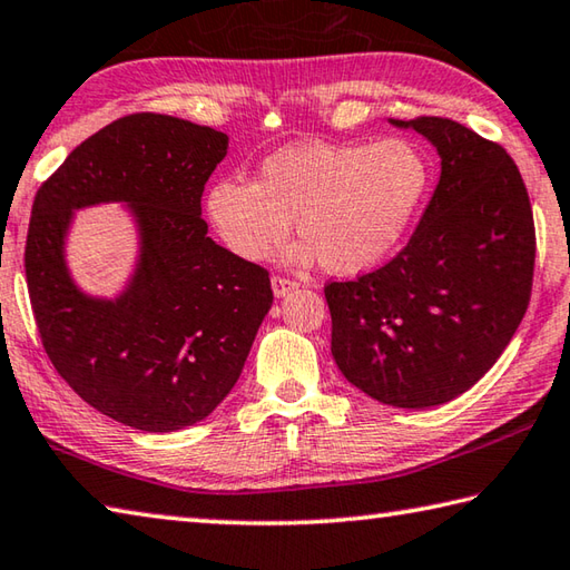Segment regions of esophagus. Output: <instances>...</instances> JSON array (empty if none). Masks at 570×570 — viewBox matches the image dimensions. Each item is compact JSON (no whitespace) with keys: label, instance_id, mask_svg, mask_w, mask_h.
I'll list each match as a JSON object with an SVG mask.
<instances>
[{"label":"esophagus","instance_id":"1","mask_svg":"<svg viewBox=\"0 0 570 570\" xmlns=\"http://www.w3.org/2000/svg\"><path fill=\"white\" fill-rule=\"evenodd\" d=\"M298 284L294 278H286V276H272V288H274V296H286L288 292H294Z\"/></svg>","mask_w":570,"mask_h":570}]
</instances>
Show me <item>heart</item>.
<instances>
[{
	"mask_svg": "<svg viewBox=\"0 0 570 570\" xmlns=\"http://www.w3.org/2000/svg\"><path fill=\"white\" fill-rule=\"evenodd\" d=\"M431 164L409 139L302 141L272 154L256 181L222 179L206 196L216 234L244 262H264L296 222V264L366 274L399 249L429 196Z\"/></svg>",
	"mask_w": 570,
	"mask_h": 570,
	"instance_id": "heart-1",
	"label": "heart"
}]
</instances>
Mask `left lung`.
Segmentation results:
<instances>
[{
  "label": "left lung",
  "instance_id": "8db88e82",
  "mask_svg": "<svg viewBox=\"0 0 570 570\" xmlns=\"http://www.w3.org/2000/svg\"><path fill=\"white\" fill-rule=\"evenodd\" d=\"M391 124L436 147L441 177L389 264L326 284L331 354L371 399L429 409L469 391L519 328L533 286V212L501 144L443 117Z\"/></svg>",
  "mask_w": 570,
  "mask_h": 570
}]
</instances>
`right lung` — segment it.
<instances>
[{
    "instance_id": "1",
    "label": "right lung",
    "mask_w": 570,
    "mask_h": 570,
    "mask_svg": "<svg viewBox=\"0 0 570 570\" xmlns=\"http://www.w3.org/2000/svg\"><path fill=\"white\" fill-rule=\"evenodd\" d=\"M229 137L167 114H131L91 134L39 186L24 272L41 344L89 406L169 433L209 416L242 376L272 308L268 272L212 242L202 194ZM127 203L140 256L117 299L89 297L63 244L77 208Z\"/></svg>"
}]
</instances>
